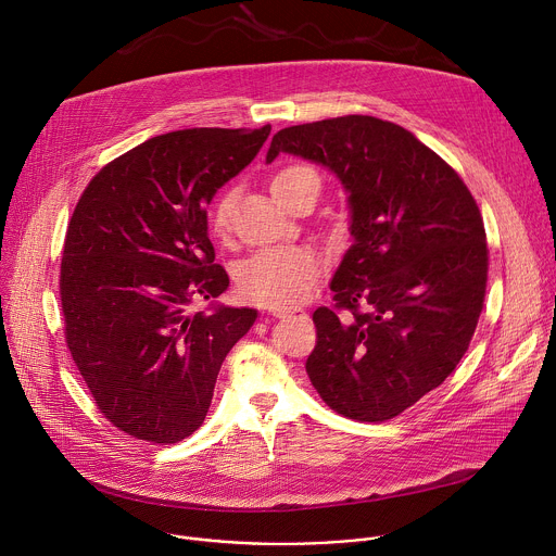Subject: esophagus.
Instances as JSON below:
<instances>
[{
	"label": "esophagus",
	"instance_id": "esophagus-1",
	"mask_svg": "<svg viewBox=\"0 0 556 556\" xmlns=\"http://www.w3.org/2000/svg\"><path fill=\"white\" fill-rule=\"evenodd\" d=\"M273 314L277 316V319H307V314L303 309H273Z\"/></svg>",
	"mask_w": 556,
	"mask_h": 556
}]
</instances>
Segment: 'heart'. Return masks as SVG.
Returning a JSON list of instances; mask_svg holds the SVG:
<instances>
[{"label": "heart", "instance_id": "b5f03b06", "mask_svg": "<svg viewBox=\"0 0 556 556\" xmlns=\"http://www.w3.org/2000/svg\"><path fill=\"white\" fill-rule=\"evenodd\" d=\"M275 198L283 206L296 200L319 198L324 189L321 174L309 165L292 163L279 169L270 182ZM235 217V193L224 191L208 211V226L217 240H228ZM321 275V262L305 247L262 249L244 260L235 270V286L247 301L268 307H290L301 303L314 290Z\"/></svg>", "mask_w": 556, "mask_h": 556}]
</instances>
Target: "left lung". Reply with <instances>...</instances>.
<instances>
[{
  "label": "left lung",
  "instance_id": "8db88e82",
  "mask_svg": "<svg viewBox=\"0 0 556 556\" xmlns=\"http://www.w3.org/2000/svg\"><path fill=\"white\" fill-rule=\"evenodd\" d=\"M321 163L350 193L354 244L316 307L305 361L324 403L358 422L391 420L444 382L478 328L486 230L457 172L405 127L350 114L273 136Z\"/></svg>",
  "mask_w": 556,
  "mask_h": 556
}]
</instances>
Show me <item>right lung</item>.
I'll return each instance as SVG.
<instances>
[{
    "mask_svg": "<svg viewBox=\"0 0 556 556\" xmlns=\"http://www.w3.org/2000/svg\"><path fill=\"white\" fill-rule=\"evenodd\" d=\"M268 134L155 136L108 163L74 206L59 275L65 343L99 412L136 440L176 444L198 431L226 354L257 319L251 307L191 303L228 288L204 206Z\"/></svg>",
    "mask_w": 556,
    "mask_h": 556,
    "instance_id": "obj_1",
    "label": "right lung"
}]
</instances>
